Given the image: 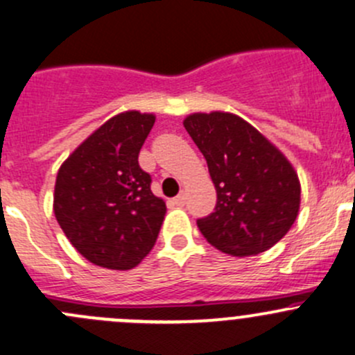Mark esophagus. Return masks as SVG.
Here are the masks:
<instances>
[{"mask_svg":"<svg viewBox=\"0 0 355 355\" xmlns=\"http://www.w3.org/2000/svg\"><path fill=\"white\" fill-rule=\"evenodd\" d=\"M185 204V196L180 194L177 196V198H173L170 200V206H175V207H182Z\"/></svg>","mask_w":355,"mask_h":355,"instance_id":"34e87169","label":"esophagus"}]
</instances>
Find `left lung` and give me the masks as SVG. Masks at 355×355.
Here are the masks:
<instances>
[{"instance_id": "obj_1", "label": "left lung", "mask_w": 355, "mask_h": 355, "mask_svg": "<svg viewBox=\"0 0 355 355\" xmlns=\"http://www.w3.org/2000/svg\"><path fill=\"white\" fill-rule=\"evenodd\" d=\"M184 127L206 157L218 196L214 213L198 220L200 234L230 256L271 249L299 214L300 182L292 163L234 113H192Z\"/></svg>"}]
</instances>
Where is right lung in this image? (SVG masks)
I'll return each instance as SVG.
<instances>
[{
	"mask_svg": "<svg viewBox=\"0 0 355 355\" xmlns=\"http://www.w3.org/2000/svg\"><path fill=\"white\" fill-rule=\"evenodd\" d=\"M153 113L123 111L92 132L56 175L53 211L70 244L96 266L132 270L156 244L166 204L151 192L139 151Z\"/></svg>",
	"mask_w": 355,
	"mask_h": 355,
	"instance_id": "1",
	"label": "right lung"
}]
</instances>
